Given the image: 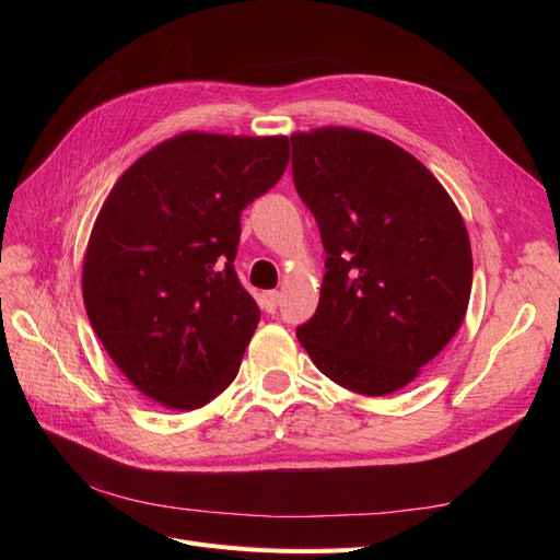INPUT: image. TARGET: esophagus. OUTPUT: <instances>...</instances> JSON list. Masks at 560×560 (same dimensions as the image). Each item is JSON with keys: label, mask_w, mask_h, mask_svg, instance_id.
<instances>
[{"label": "esophagus", "mask_w": 560, "mask_h": 560, "mask_svg": "<svg viewBox=\"0 0 560 560\" xmlns=\"http://www.w3.org/2000/svg\"><path fill=\"white\" fill-rule=\"evenodd\" d=\"M280 299H282L280 292H266V294L261 296V306H264L268 313H276V308L280 306Z\"/></svg>", "instance_id": "esophagus-1"}]
</instances>
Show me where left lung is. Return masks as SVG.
I'll use <instances>...</instances> for the list:
<instances>
[{"label":"left lung","instance_id":"1","mask_svg":"<svg viewBox=\"0 0 560 560\" xmlns=\"http://www.w3.org/2000/svg\"><path fill=\"white\" fill-rule=\"evenodd\" d=\"M294 186L315 214L327 273L296 329L313 364L366 397L420 376L460 329L471 292L463 214L425 165L381 135H292Z\"/></svg>","mask_w":560,"mask_h":560}]
</instances>
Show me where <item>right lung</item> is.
<instances>
[{"mask_svg":"<svg viewBox=\"0 0 560 560\" xmlns=\"http://www.w3.org/2000/svg\"><path fill=\"white\" fill-rule=\"evenodd\" d=\"M287 163V135L186 130L135 161L95 217L83 306L118 371L165 409H200L238 374L259 325L233 270L241 212Z\"/></svg>","mask_w":560,"mask_h":560,"instance_id":"right-lung-1","label":"right lung"}]
</instances>
